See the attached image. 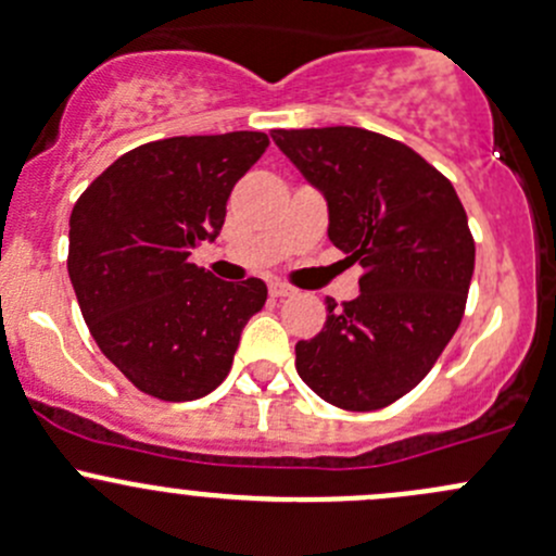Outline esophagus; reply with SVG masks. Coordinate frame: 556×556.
<instances>
[{
  "label": "esophagus",
  "instance_id": "34e87169",
  "mask_svg": "<svg viewBox=\"0 0 556 556\" xmlns=\"http://www.w3.org/2000/svg\"><path fill=\"white\" fill-rule=\"evenodd\" d=\"M270 294L276 296V300H283V296H291L294 294V289H291V286H286V283H270Z\"/></svg>",
  "mask_w": 556,
  "mask_h": 556
}]
</instances>
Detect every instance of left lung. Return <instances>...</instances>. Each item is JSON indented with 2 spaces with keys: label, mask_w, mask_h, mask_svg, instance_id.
I'll use <instances>...</instances> for the list:
<instances>
[{
  "label": "left lung",
  "mask_w": 556,
  "mask_h": 556,
  "mask_svg": "<svg viewBox=\"0 0 556 556\" xmlns=\"http://www.w3.org/2000/svg\"><path fill=\"white\" fill-rule=\"evenodd\" d=\"M328 201V238L361 262V294L328 296L326 326L296 342V371L326 403L379 410L443 355L467 307L475 238L443 172L414 148L361 127L273 129Z\"/></svg>",
  "instance_id": "obj_1"
}]
</instances>
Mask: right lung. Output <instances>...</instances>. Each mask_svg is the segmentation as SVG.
<instances>
[{
  "label": "right lung",
  "mask_w": 556,
  "mask_h": 556,
  "mask_svg": "<svg viewBox=\"0 0 556 556\" xmlns=\"http://www.w3.org/2000/svg\"><path fill=\"white\" fill-rule=\"evenodd\" d=\"M265 132L166 137L118 156L71 212L68 276L100 352L146 395L217 390L241 331L265 307L260 278H214L190 252L217 238L232 185Z\"/></svg>",
  "instance_id": "add662e5"
}]
</instances>
